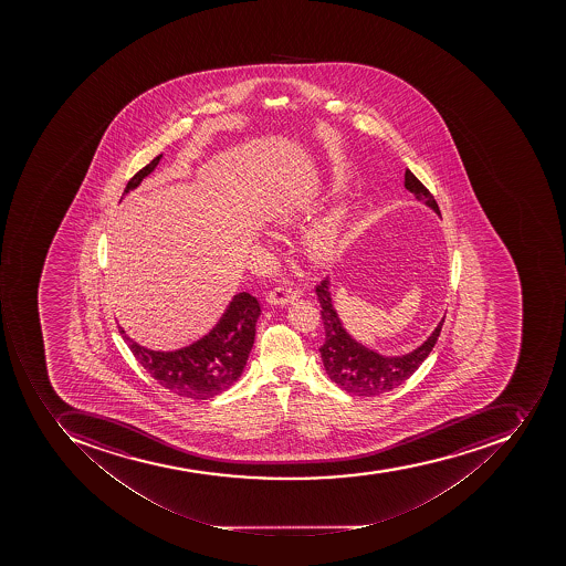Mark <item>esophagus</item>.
I'll use <instances>...</instances> for the list:
<instances>
[{
	"label": "esophagus",
	"mask_w": 566,
	"mask_h": 566,
	"mask_svg": "<svg viewBox=\"0 0 566 566\" xmlns=\"http://www.w3.org/2000/svg\"><path fill=\"white\" fill-rule=\"evenodd\" d=\"M301 297V292L294 289H274L268 295V303L272 306H289Z\"/></svg>",
	"instance_id": "obj_1"
}]
</instances>
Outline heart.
Returning a JSON list of instances; mask_svg holds the SVG:
<instances>
[{"label": "heart", "instance_id": "b5f03b06", "mask_svg": "<svg viewBox=\"0 0 566 566\" xmlns=\"http://www.w3.org/2000/svg\"><path fill=\"white\" fill-rule=\"evenodd\" d=\"M292 212L277 216L281 224L292 223ZM347 223V207L336 206L315 219L304 233V248L316 263H329L342 253L343 232Z\"/></svg>", "mask_w": 566, "mask_h": 566}]
</instances>
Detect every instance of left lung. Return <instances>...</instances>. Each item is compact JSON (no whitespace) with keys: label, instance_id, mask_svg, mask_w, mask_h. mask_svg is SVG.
<instances>
[{"label":"left lung","instance_id":"left-lung-1","mask_svg":"<svg viewBox=\"0 0 566 566\" xmlns=\"http://www.w3.org/2000/svg\"><path fill=\"white\" fill-rule=\"evenodd\" d=\"M406 189L415 195L416 200L432 209L437 216H441L436 198L410 169L406 171ZM316 295L321 301L325 329V342L321 347L325 371L339 388L357 397H377L406 382L432 352L444 324L442 316L432 334L415 350L401 356H386L366 347L365 343H360L348 333L339 318L338 310L334 307L329 280H324L316 286Z\"/></svg>","mask_w":566,"mask_h":566}]
</instances>
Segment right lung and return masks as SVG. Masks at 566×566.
<instances>
[{
	"label": "right lung",
	"instance_id": "right-lung-1",
	"mask_svg": "<svg viewBox=\"0 0 566 566\" xmlns=\"http://www.w3.org/2000/svg\"><path fill=\"white\" fill-rule=\"evenodd\" d=\"M163 156L139 169L125 187L124 197L157 168ZM260 316L256 297L233 295L214 327L197 342L178 350H151L134 342L120 327L125 343L148 374L168 391L191 400H209L227 391L244 371Z\"/></svg>",
	"mask_w": 566,
	"mask_h": 566
}]
</instances>
